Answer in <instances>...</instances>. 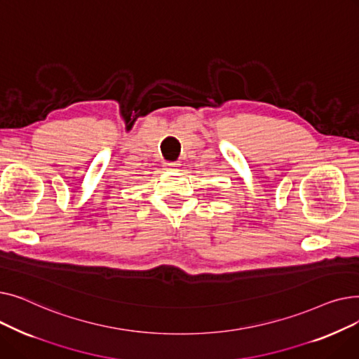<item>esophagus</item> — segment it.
Masks as SVG:
<instances>
[{
	"mask_svg": "<svg viewBox=\"0 0 359 359\" xmlns=\"http://www.w3.org/2000/svg\"><path fill=\"white\" fill-rule=\"evenodd\" d=\"M164 165H165V168H168V170H175V168H177L180 164L176 163V161H168V163H165Z\"/></svg>",
	"mask_w": 359,
	"mask_h": 359,
	"instance_id": "esophagus-1",
	"label": "esophagus"
}]
</instances>
